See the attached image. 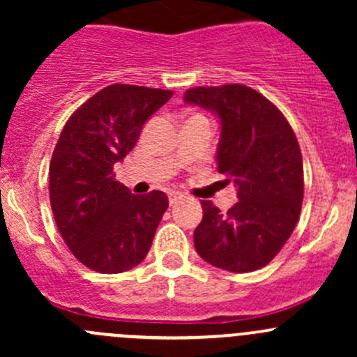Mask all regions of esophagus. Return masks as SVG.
<instances>
[{
	"label": "esophagus",
	"mask_w": 357,
	"mask_h": 357,
	"mask_svg": "<svg viewBox=\"0 0 357 357\" xmlns=\"http://www.w3.org/2000/svg\"><path fill=\"white\" fill-rule=\"evenodd\" d=\"M179 200H183L181 193H178V192H171V193H169V204L174 205V204H178Z\"/></svg>",
	"instance_id": "obj_1"
}]
</instances>
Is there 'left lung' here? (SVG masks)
I'll list each match as a JSON object with an SVG mask.
<instances>
[{"label":"left lung","instance_id":"8db88e82","mask_svg":"<svg viewBox=\"0 0 357 357\" xmlns=\"http://www.w3.org/2000/svg\"><path fill=\"white\" fill-rule=\"evenodd\" d=\"M185 102L221 119L218 171L238 188V202L226 214L202 200L204 218L193 233L197 252L231 273L264 268L301 215L304 167L294 129L276 105L243 84L199 86L185 93Z\"/></svg>","mask_w":357,"mask_h":357}]
</instances>
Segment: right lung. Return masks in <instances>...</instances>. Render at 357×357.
Instances as JSON below:
<instances>
[{
    "label": "right lung",
    "instance_id": "1",
    "mask_svg": "<svg viewBox=\"0 0 357 357\" xmlns=\"http://www.w3.org/2000/svg\"><path fill=\"white\" fill-rule=\"evenodd\" d=\"M171 96L167 89L107 86L60 132L50 162V204L68 250L93 271H128L152 247L167 195L158 190L132 195L115 181L114 165L135 149L143 124Z\"/></svg>",
    "mask_w": 357,
    "mask_h": 357
}]
</instances>
